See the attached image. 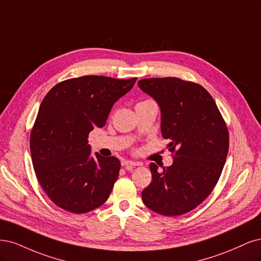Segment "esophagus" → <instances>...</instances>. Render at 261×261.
<instances>
[{"instance_id":"34e87169","label":"esophagus","mask_w":261,"mask_h":261,"mask_svg":"<svg viewBox=\"0 0 261 261\" xmlns=\"http://www.w3.org/2000/svg\"><path fill=\"white\" fill-rule=\"evenodd\" d=\"M121 165L122 166H141V163H138V162H133V161H123L121 162Z\"/></svg>"}]
</instances>
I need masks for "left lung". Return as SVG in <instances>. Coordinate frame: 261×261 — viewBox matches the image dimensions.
<instances>
[{
	"label": "left lung",
	"instance_id": "8db88e82",
	"mask_svg": "<svg viewBox=\"0 0 261 261\" xmlns=\"http://www.w3.org/2000/svg\"><path fill=\"white\" fill-rule=\"evenodd\" d=\"M161 108V129L173 163H150L152 182L142 200L153 212L174 217L187 214L208 197L219 180L229 150V132L214 98L197 83L179 78L138 82Z\"/></svg>",
	"mask_w": 261,
	"mask_h": 261
}]
</instances>
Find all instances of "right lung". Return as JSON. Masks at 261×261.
<instances>
[{"label":"right lung","mask_w":261,"mask_h":261,"mask_svg":"<svg viewBox=\"0 0 261 261\" xmlns=\"http://www.w3.org/2000/svg\"><path fill=\"white\" fill-rule=\"evenodd\" d=\"M136 81L83 75L60 82L42 100L30 152L40 186L56 206L85 214L111 195L120 162L92 155L88 137L95 127H104L113 105Z\"/></svg>","instance_id":"obj_1"}]
</instances>
